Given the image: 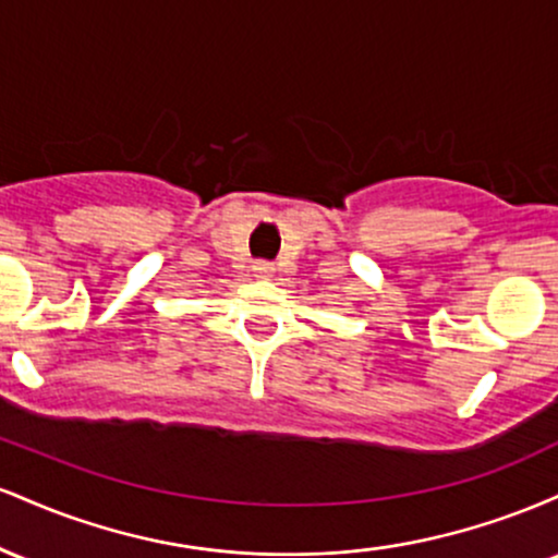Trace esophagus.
<instances>
[{
    "mask_svg": "<svg viewBox=\"0 0 558 558\" xmlns=\"http://www.w3.org/2000/svg\"><path fill=\"white\" fill-rule=\"evenodd\" d=\"M252 270H254V275H257V278H270L275 267H272V262L257 259V262H254V265H252Z\"/></svg>",
    "mask_w": 558,
    "mask_h": 558,
    "instance_id": "1",
    "label": "esophagus"
}]
</instances>
